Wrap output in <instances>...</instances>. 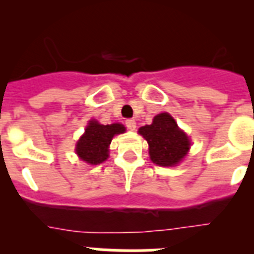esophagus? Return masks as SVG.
Listing matches in <instances>:
<instances>
[{
  "label": "esophagus",
  "instance_id": "34e87169",
  "mask_svg": "<svg viewBox=\"0 0 254 254\" xmlns=\"http://www.w3.org/2000/svg\"><path fill=\"white\" fill-rule=\"evenodd\" d=\"M126 126H127V128L131 129V131H134V129H136V122H134V120H127L126 121Z\"/></svg>",
  "mask_w": 254,
  "mask_h": 254
}]
</instances>
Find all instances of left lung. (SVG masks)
I'll list each match as a JSON object with an SVG mask.
<instances>
[{
    "label": "left lung",
    "instance_id": "obj_1",
    "mask_svg": "<svg viewBox=\"0 0 254 254\" xmlns=\"http://www.w3.org/2000/svg\"><path fill=\"white\" fill-rule=\"evenodd\" d=\"M138 132L149 143L151 160L160 167H174L190 150V138L168 113L155 116L151 125L143 126Z\"/></svg>",
    "mask_w": 254,
    "mask_h": 254
}]
</instances>
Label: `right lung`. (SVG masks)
I'll list each match as a JSON object with an SVG mask.
<instances>
[{"label":"right lung","instance_id":"1","mask_svg":"<svg viewBox=\"0 0 254 254\" xmlns=\"http://www.w3.org/2000/svg\"><path fill=\"white\" fill-rule=\"evenodd\" d=\"M126 128L120 123L100 125L96 121H90L85 133L76 145V152L80 159L91 165L103 163L108 158V146L114 134L123 133Z\"/></svg>","mask_w":254,"mask_h":254}]
</instances>
